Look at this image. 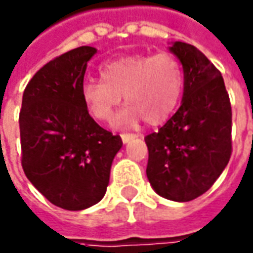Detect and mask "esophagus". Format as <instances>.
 <instances>
[{"mask_svg":"<svg viewBox=\"0 0 253 253\" xmlns=\"http://www.w3.org/2000/svg\"><path fill=\"white\" fill-rule=\"evenodd\" d=\"M120 137H122V141H123L125 144H127V142H130V141L134 140V138H137V134H120Z\"/></svg>","mask_w":253,"mask_h":253,"instance_id":"34e87169","label":"esophagus"}]
</instances>
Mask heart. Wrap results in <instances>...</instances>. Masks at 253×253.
Segmentation results:
<instances>
[{
  "mask_svg": "<svg viewBox=\"0 0 253 253\" xmlns=\"http://www.w3.org/2000/svg\"><path fill=\"white\" fill-rule=\"evenodd\" d=\"M100 79H85L80 94L87 111L101 122L112 119L122 95L128 104L116 125L128 126L142 118L149 126L162 125L174 112L184 88V70L170 54H133L105 62Z\"/></svg>",
  "mask_w": 253,
  "mask_h": 253,
  "instance_id": "obj_1",
  "label": "heart"
}]
</instances>
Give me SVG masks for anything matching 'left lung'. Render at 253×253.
<instances>
[{
  "label": "left lung",
  "mask_w": 253,
  "mask_h": 253,
  "mask_svg": "<svg viewBox=\"0 0 253 253\" xmlns=\"http://www.w3.org/2000/svg\"><path fill=\"white\" fill-rule=\"evenodd\" d=\"M169 51L184 70L181 105L165 126L145 137L147 177L161 197L188 202L206 192L231 156V105L221 73L191 44Z\"/></svg>",
  "instance_id": "8db88e82"
}]
</instances>
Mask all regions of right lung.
<instances>
[{"label": "right lung", "mask_w": 253, "mask_h": 253, "mask_svg": "<svg viewBox=\"0 0 253 253\" xmlns=\"http://www.w3.org/2000/svg\"><path fill=\"white\" fill-rule=\"evenodd\" d=\"M83 45L49 61L26 85L19 115L22 166L45 198L83 211L104 198L113 158L123 142L90 116L82 94L87 62Z\"/></svg>", "instance_id": "1"}]
</instances>
